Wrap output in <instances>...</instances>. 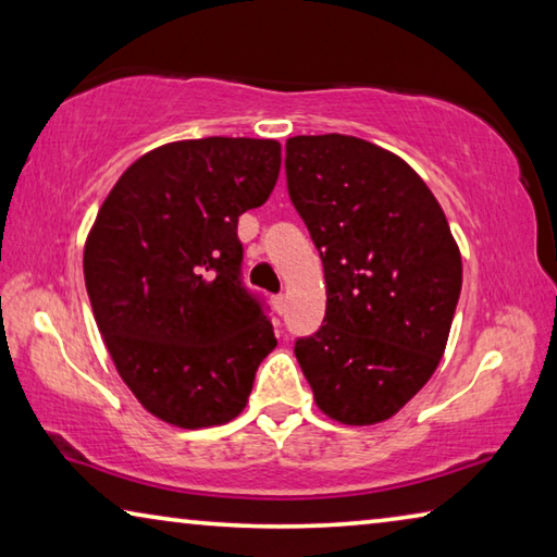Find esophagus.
<instances>
[{
	"label": "esophagus",
	"mask_w": 557,
	"mask_h": 557,
	"mask_svg": "<svg viewBox=\"0 0 557 557\" xmlns=\"http://www.w3.org/2000/svg\"><path fill=\"white\" fill-rule=\"evenodd\" d=\"M272 305H275L277 314H285V307H287V297L285 295H275L272 297Z\"/></svg>",
	"instance_id": "obj_1"
}]
</instances>
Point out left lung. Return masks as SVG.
Instances as JSON below:
<instances>
[{"label": "left lung", "mask_w": 557, "mask_h": 557, "mask_svg": "<svg viewBox=\"0 0 557 557\" xmlns=\"http://www.w3.org/2000/svg\"><path fill=\"white\" fill-rule=\"evenodd\" d=\"M287 191L319 250L326 314L295 356L319 410L344 425L393 418L445 354L461 256L428 184L348 135L287 139Z\"/></svg>", "instance_id": "1"}]
</instances>
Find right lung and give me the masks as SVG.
Wrapping results in <instances>:
<instances>
[{
	"label": "right lung",
	"instance_id": "add662e5",
	"mask_svg": "<svg viewBox=\"0 0 557 557\" xmlns=\"http://www.w3.org/2000/svg\"><path fill=\"white\" fill-rule=\"evenodd\" d=\"M280 143L157 147L117 178L83 252L112 363L147 412L199 430L243 412L275 332L240 280L238 219L268 201Z\"/></svg>",
	"mask_w": 557,
	"mask_h": 557
}]
</instances>
